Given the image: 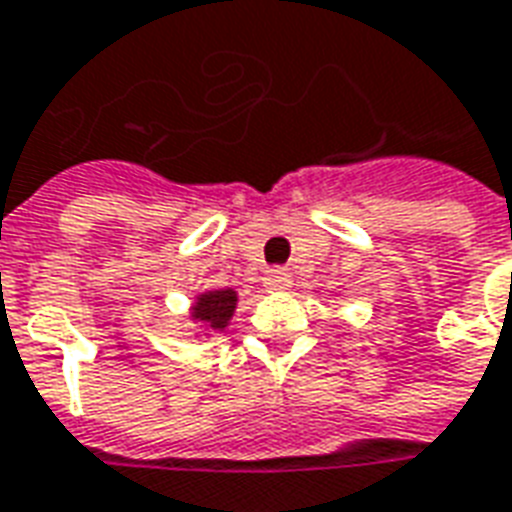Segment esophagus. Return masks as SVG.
Instances as JSON below:
<instances>
[{"label": "esophagus", "instance_id": "1", "mask_svg": "<svg viewBox=\"0 0 512 512\" xmlns=\"http://www.w3.org/2000/svg\"><path fill=\"white\" fill-rule=\"evenodd\" d=\"M291 283H294V278L283 267H272V270L264 272V286L270 291H286V288H291Z\"/></svg>", "mask_w": 512, "mask_h": 512}]
</instances>
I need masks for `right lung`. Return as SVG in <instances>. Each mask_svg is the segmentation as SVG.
Returning <instances> with one entry per match:
<instances>
[{
	"instance_id": "right-lung-1",
	"label": "right lung",
	"mask_w": 512,
	"mask_h": 512,
	"mask_svg": "<svg viewBox=\"0 0 512 512\" xmlns=\"http://www.w3.org/2000/svg\"><path fill=\"white\" fill-rule=\"evenodd\" d=\"M234 307H237V291H232V288L205 291L197 297L191 318L197 321V329H202V332H224L229 318L234 315Z\"/></svg>"
}]
</instances>
